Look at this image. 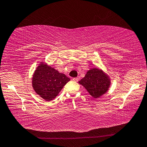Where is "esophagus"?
Instances as JSON below:
<instances>
[{"mask_svg": "<svg viewBox=\"0 0 147 147\" xmlns=\"http://www.w3.org/2000/svg\"><path fill=\"white\" fill-rule=\"evenodd\" d=\"M73 80L74 82H78V78H73Z\"/></svg>", "mask_w": 147, "mask_h": 147, "instance_id": "34e87169", "label": "esophagus"}]
</instances>
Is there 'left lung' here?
Instances as JSON below:
<instances>
[{
  "label": "left lung",
  "instance_id": "left-lung-1",
  "mask_svg": "<svg viewBox=\"0 0 147 147\" xmlns=\"http://www.w3.org/2000/svg\"><path fill=\"white\" fill-rule=\"evenodd\" d=\"M89 93L94 98H98L108 91L110 80L105 73L98 69L88 71L84 78L79 81Z\"/></svg>",
  "mask_w": 147,
  "mask_h": 147
}]
</instances>
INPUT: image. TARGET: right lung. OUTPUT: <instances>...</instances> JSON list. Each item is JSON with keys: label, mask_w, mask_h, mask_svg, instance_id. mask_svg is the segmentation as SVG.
Returning a JSON list of instances; mask_svg holds the SVG:
<instances>
[{"label": "right lung", "mask_w": 147, "mask_h": 147, "mask_svg": "<svg viewBox=\"0 0 147 147\" xmlns=\"http://www.w3.org/2000/svg\"><path fill=\"white\" fill-rule=\"evenodd\" d=\"M69 80L70 78L65 74L59 73L51 66L41 63L35 71L32 86L41 97L51 101L56 98Z\"/></svg>", "instance_id": "add662e5"}]
</instances>
